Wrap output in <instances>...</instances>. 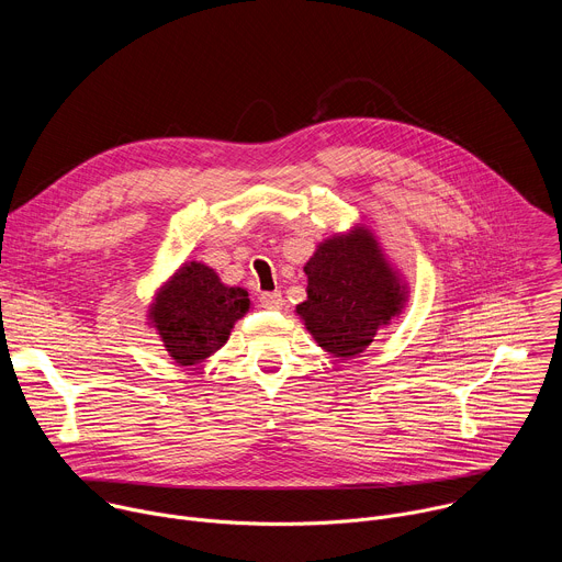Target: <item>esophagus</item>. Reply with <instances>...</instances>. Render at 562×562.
Here are the masks:
<instances>
[{
	"label": "esophagus",
	"instance_id": "esophagus-1",
	"mask_svg": "<svg viewBox=\"0 0 562 562\" xmlns=\"http://www.w3.org/2000/svg\"><path fill=\"white\" fill-rule=\"evenodd\" d=\"M260 304H262L265 308H282L284 297H282L280 291H269V293H262V295H260Z\"/></svg>",
	"mask_w": 562,
	"mask_h": 562
}]
</instances>
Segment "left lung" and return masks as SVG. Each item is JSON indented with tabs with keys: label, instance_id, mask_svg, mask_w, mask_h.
<instances>
[{
	"label": "left lung",
	"instance_id": "left-lung-1",
	"mask_svg": "<svg viewBox=\"0 0 562 562\" xmlns=\"http://www.w3.org/2000/svg\"><path fill=\"white\" fill-rule=\"evenodd\" d=\"M304 273L306 300L295 311L315 342L342 360L362 353L407 297L364 226L325 239Z\"/></svg>",
	"mask_w": 562,
	"mask_h": 562
}]
</instances>
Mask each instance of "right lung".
Returning a JSON list of instances; mask_svg holds the SVG:
<instances>
[{"mask_svg":"<svg viewBox=\"0 0 562 562\" xmlns=\"http://www.w3.org/2000/svg\"><path fill=\"white\" fill-rule=\"evenodd\" d=\"M249 306L245 289L226 286L206 265L189 262L159 289L148 317L169 356L187 367L215 353Z\"/></svg>","mask_w":562,"mask_h":562,"instance_id":"right-lung-1","label":"right lung"}]
</instances>
